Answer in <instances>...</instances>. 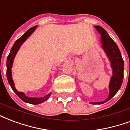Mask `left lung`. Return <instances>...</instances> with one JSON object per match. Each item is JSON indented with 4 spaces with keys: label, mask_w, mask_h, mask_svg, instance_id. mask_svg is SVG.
I'll list each match as a JSON object with an SVG mask.
<instances>
[{
    "label": "left lung",
    "mask_w": 130,
    "mask_h": 130,
    "mask_svg": "<svg viewBox=\"0 0 130 130\" xmlns=\"http://www.w3.org/2000/svg\"><path fill=\"white\" fill-rule=\"evenodd\" d=\"M94 27L101 34L102 48L110 61L113 74L109 82V94L107 99L103 102L91 103L92 104H103L111 99L117 93L121 86L123 80L124 62L118 46L108 35L106 31L101 26H95Z\"/></svg>",
    "instance_id": "1"
}]
</instances>
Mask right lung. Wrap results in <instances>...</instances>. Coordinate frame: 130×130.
Returning a JSON list of instances; mask_svg holds the SVG:
<instances>
[{
    "mask_svg": "<svg viewBox=\"0 0 130 130\" xmlns=\"http://www.w3.org/2000/svg\"><path fill=\"white\" fill-rule=\"evenodd\" d=\"M36 27L37 26H34L33 27H31L29 29H28L26 31L25 34H24L21 38H19L14 43V45L12 46L11 51H10V53L9 54L8 56H7V78L9 84L10 85L11 89H13V91L16 93V94L22 101H23L25 103H28L34 105L40 104L41 103H43L44 101H47L50 98V96L51 93H50L49 94L46 95L44 97H41V98H30V97L26 96L25 94H24L23 92L17 91L16 88H15L14 83L13 81V79H12V76H12L11 75V68H12V65H13V62H14V58L16 56V53L18 52V51L19 50L21 46L23 45V43L27 39V38L31 34L33 33V31L35 30Z\"/></svg>",
    "mask_w": 130,
    "mask_h": 130,
    "instance_id": "add662e5",
    "label": "right lung"
}]
</instances>
